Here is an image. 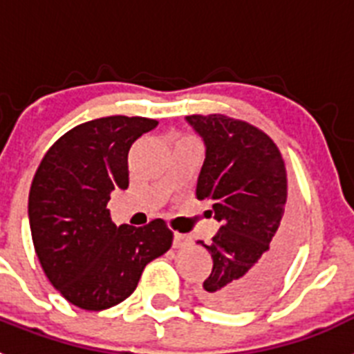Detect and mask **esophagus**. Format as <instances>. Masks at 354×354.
Returning <instances> with one entry per match:
<instances>
[{
  "instance_id": "34e87169",
  "label": "esophagus",
  "mask_w": 354,
  "mask_h": 354,
  "mask_svg": "<svg viewBox=\"0 0 354 354\" xmlns=\"http://www.w3.org/2000/svg\"><path fill=\"white\" fill-rule=\"evenodd\" d=\"M192 243V237L186 236V234H179L175 232L174 236V248H184V246H187Z\"/></svg>"
}]
</instances>
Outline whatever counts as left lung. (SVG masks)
I'll use <instances>...</instances> for the list:
<instances>
[{
  "mask_svg": "<svg viewBox=\"0 0 354 354\" xmlns=\"http://www.w3.org/2000/svg\"><path fill=\"white\" fill-rule=\"evenodd\" d=\"M204 138L196 198L209 200L221 223L209 250L212 271L198 298L218 310H246L266 298L292 261L298 211L287 195L277 143L262 129L221 113L189 115Z\"/></svg>",
  "mask_w": 354,
  "mask_h": 354,
  "instance_id": "obj_1",
  "label": "left lung"
}]
</instances>
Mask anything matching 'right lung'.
I'll return each mask as SVG.
<instances>
[{
	"instance_id": "1",
	"label": "right lung",
	"mask_w": 354,
	"mask_h": 354,
	"mask_svg": "<svg viewBox=\"0 0 354 354\" xmlns=\"http://www.w3.org/2000/svg\"><path fill=\"white\" fill-rule=\"evenodd\" d=\"M158 126L145 117L95 118L46 152L28 196L31 239L55 289L83 310H104L134 292L145 266L167 253L174 232L158 218L145 227L111 221L113 189H127V154Z\"/></svg>"
}]
</instances>
